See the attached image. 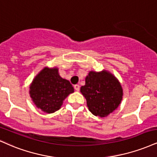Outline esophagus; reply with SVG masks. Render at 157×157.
<instances>
[{
    "mask_svg": "<svg viewBox=\"0 0 157 157\" xmlns=\"http://www.w3.org/2000/svg\"><path fill=\"white\" fill-rule=\"evenodd\" d=\"M74 88H75L76 91H79V90H80V86H79V85H75Z\"/></svg>",
    "mask_w": 157,
    "mask_h": 157,
    "instance_id": "34e87169",
    "label": "esophagus"
}]
</instances>
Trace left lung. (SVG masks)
<instances>
[{"instance_id":"obj_1","label":"left lung","mask_w":157,"mask_h":157,"mask_svg":"<svg viewBox=\"0 0 157 157\" xmlns=\"http://www.w3.org/2000/svg\"><path fill=\"white\" fill-rule=\"evenodd\" d=\"M87 106L92 114L106 117L118 108L123 98V89L117 78L110 72L90 71L86 77V85L80 88Z\"/></svg>"}]
</instances>
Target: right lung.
<instances>
[{"label":"right lung","instance_id":"right-lung-1","mask_svg":"<svg viewBox=\"0 0 157 157\" xmlns=\"http://www.w3.org/2000/svg\"><path fill=\"white\" fill-rule=\"evenodd\" d=\"M73 92L69 81L60 76L56 67H44L39 71L32 81L29 90L36 107L47 113L58 110L63 100Z\"/></svg>","mask_w":157,"mask_h":157}]
</instances>
